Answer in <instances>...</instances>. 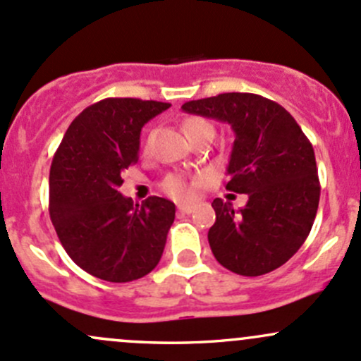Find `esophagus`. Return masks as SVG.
Masks as SVG:
<instances>
[{
  "mask_svg": "<svg viewBox=\"0 0 361 361\" xmlns=\"http://www.w3.org/2000/svg\"><path fill=\"white\" fill-rule=\"evenodd\" d=\"M193 209H195V206H193V204H180V206H178V211L185 212V214H190Z\"/></svg>",
  "mask_w": 361,
  "mask_h": 361,
  "instance_id": "34e87169",
  "label": "esophagus"
}]
</instances>
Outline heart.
<instances>
[{
    "label": "heart",
    "instance_id": "heart-1",
    "mask_svg": "<svg viewBox=\"0 0 361 361\" xmlns=\"http://www.w3.org/2000/svg\"><path fill=\"white\" fill-rule=\"evenodd\" d=\"M181 130H183L187 138H192V136L197 135V133H204V131L211 133L212 135L211 123H207L206 119L197 116L185 117L183 123H181ZM162 187H164L166 193H169V195L174 197V199H185V197L190 195L192 192L190 185H188L181 176H168Z\"/></svg>",
    "mask_w": 361,
    "mask_h": 361
}]
</instances>
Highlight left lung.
I'll list each match as a JSON object with an SVG mask.
<instances>
[{
  "instance_id": "8db88e82",
  "label": "left lung",
  "mask_w": 361,
  "mask_h": 361,
  "mask_svg": "<svg viewBox=\"0 0 361 361\" xmlns=\"http://www.w3.org/2000/svg\"><path fill=\"white\" fill-rule=\"evenodd\" d=\"M181 109L228 123L235 133L226 190L249 199L238 211L212 200L214 257L244 276L280 268L305 244L317 216L320 181L310 140L282 105L254 93H221Z\"/></svg>"
}]
</instances>
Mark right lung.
Returning <instances> with one entry per match:
<instances>
[{
  "mask_svg": "<svg viewBox=\"0 0 361 361\" xmlns=\"http://www.w3.org/2000/svg\"><path fill=\"white\" fill-rule=\"evenodd\" d=\"M171 104L105 98L71 123L50 169V218L69 257L97 279L133 282L161 261L176 207L149 197L133 204L119 192L138 161L140 133Z\"/></svg>",
  "mask_w": 361,
  "mask_h": 361,
  "instance_id": "obj_1",
  "label": "right lung"
}]
</instances>
